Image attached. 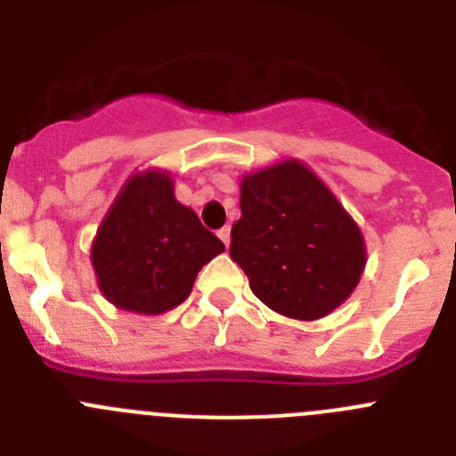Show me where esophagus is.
<instances>
[{
    "label": "esophagus",
    "mask_w": 456,
    "mask_h": 456,
    "mask_svg": "<svg viewBox=\"0 0 456 456\" xmlns=\"http://www.w3.org/2000/svg\"><path fill=\"white\" fill-rule=\"evenodd\" d=\"M216 235H219V240L224 241L225 247H228V244H231V228H228V225H224V228H221V231L216 232Z\"/></svg>",
    "instance_id": "esophagus-1"
}]
</instances>
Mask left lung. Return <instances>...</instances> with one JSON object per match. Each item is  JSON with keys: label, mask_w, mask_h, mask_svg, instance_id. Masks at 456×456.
Masks as SVG:
<instances>
[{"label": "left lung", "mask_w": 456, "mask_h": 456, "mask_svg": "<svg viewBox=\"0 0 456 456\" xmlns=\"http://www.w3.org/2000/svg\"><path fill=\"white\" fill-rule=\"evenodd\" d=\"M231 257L257 299L292 320L329 315L361 281L365 241L333 191L297 159L241 178Z\"/></svg>", "instance_id": "left-lung-1"}]
</instances>
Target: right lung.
Masks as SVG:
<instances>
[{
    "instance_id": "1",
    "label": "right lung",
    "mask_w": 456,
    "mask_h": 456,
    "mask_svg": "<svg viewBox=\"0 0 456 456\" xmlns=\"http://www.w3.org/2000/svg\"><path fill=\"white\" fill-rule=\"evenodd\" d=\"M193 209L175 200L164 171L132 175L93 240L100 292L116 308L159 315L189 297L200 267L224 251Z\"/></svg>"
}]
</instances>
